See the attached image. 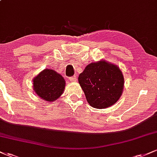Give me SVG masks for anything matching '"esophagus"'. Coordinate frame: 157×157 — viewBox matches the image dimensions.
Here are the masks:
<instances>
[{"instance_id": "1", "label": "esophagus", "mask_w": 157, "mask_h": 157, "mask_svg": "<svg viewBox=\"0 0 157 157\" xmlns=\"http://www.w3.org/2000/svg\"><path fill=\"white\" fill-rule=\"evenodd\" d=\"M68 80L71 81V82H75V81L77 80V77L76 76L71 77H69V79H68Z\"/></svg>"}]
</instances>
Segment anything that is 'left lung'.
Listing matches in <instances>:
<instances>
[{
  "label": "left lung",
  "mask_w": 157,
  "mask_h": 157,
  "mask_svg": "<svg viewBox=\"0 0 157 157\" xmlns=\"http://www.w3.org/2000/svg\"><path fill=\"white\" fill-rule=\"evenodd\" d=\"M78 80L89 105L96 109H105L116 103L124 87L121 70L105 60L88 65Z\"/></svg>",
  "instance_id": "left-lung-1"
}]
</instances>
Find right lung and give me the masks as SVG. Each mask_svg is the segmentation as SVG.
Instances as JSON below:
<instances>
[{"label": "right lung", "instance_id": "1", "mask_svg": "<svg viewBox=\"0 0 157 157\" xmlns=\"http://www.w3.org/2000/svg\"><path fill=\"white\" fill-rule=\"evenodd\" d=\"M66 81L52 69H44L33 79V89L41 99L53 102L63 93Z\"/></svg>", "mask_w": 157, "mask_h": 157}]
</instances>
